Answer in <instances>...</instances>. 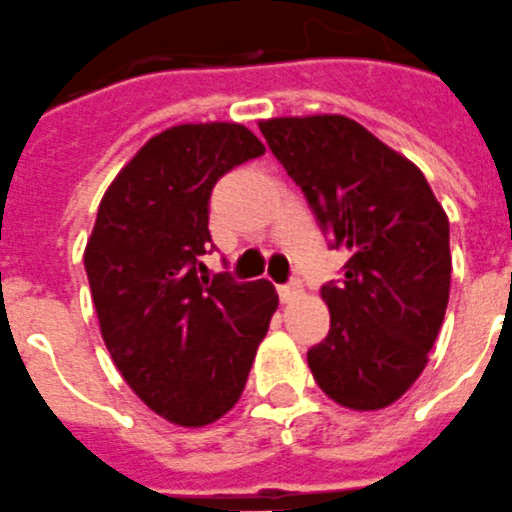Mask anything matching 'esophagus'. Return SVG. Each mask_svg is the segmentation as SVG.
<instances>
[{"mask_svg":"<svg viewBox=\"0 0 512 512\" xmlns=\"http://www.w3.org/2000/svg\"><path fill=\"white\" fill-rule=\"evenodd\" d=\"M277 292H280V300L282 302H292L297 295H300V282H290V285H280L277 287Z\"/></svg>","mask_w":512,"mask_h":512,"instance_id":"esophagus-1","label":"esophagus"}]
</instances>
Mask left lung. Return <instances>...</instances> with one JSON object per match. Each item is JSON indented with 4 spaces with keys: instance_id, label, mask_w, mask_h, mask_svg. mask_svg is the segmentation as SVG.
Instances as JSON below:
<instances>
[{
    "instance_id": "obj_1",
    "label": "left lung",
    "mask_w": 512,
    "mask_h": 512,
    "mask_svg": "<svg viewBox=\"0 0 512 512\" xmlns=\"http://www.w3.org/2000/svg\"><path fill=\"white\" fill-rule=\"evenodd\" d=\"M345 277L322 285L330 332L307 365L327 398L380 410L428 365L450 297V225L423 172L342 114L262 119Z\"/></svg>"
}]
</instances>
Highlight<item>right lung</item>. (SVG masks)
I'll return each mask as SVG.
<instances>
[{"label":"right lung","instance_id":"add662e5","mask_svg":"<svg viewBox=\"0 0 512 512\" xmlns=\"http://www.w3.org/2000/svg\"><path fill=\"white\" fill-rule=\"evenodd\" d=\"M265 155L235 122L177 124L119 170L84 250L104 345L137 398L182 428L240 400L277 310L267 280L202 277L210 195L232 167Z\"/></svg>","mask_w":512,"mask_h":512}]
</instances>
